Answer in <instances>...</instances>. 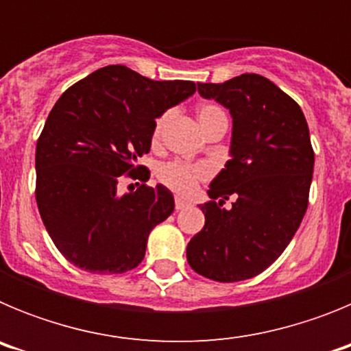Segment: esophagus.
<instances>
[{"label": "esophagus", "mask_w": 351, "mask_h": 351, "mask_svg": "<svg viewBox=\"0 0 351 351\" xmlns=\"http://www.w3.org/2000/svg\"><path fill=\"white\" fill-rule=\"evenodd\" d=\"M184 207H188V202H186V200H182L181 197L176 198V210H181V209H184Z\"/></svg>", "instance_id": "34e87169"}]
</instances>
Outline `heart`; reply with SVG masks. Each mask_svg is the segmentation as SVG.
Returning <instances> with one entry per match:
<instances>
[{"instance_id": "1", "label": "heart", "mask_w": 351, "mask_h": 351, "mask_svg": "<svg viewBox=\"0 0 351 351\" xmlns=\"http://www.w3.org/2000/svg\"><path fill=\"white\" fill-rule=\"evenodd\" d=\"M198 123L200 126L209 125L210 121L216 119L219 116H225L221 108L218 105L206 104L198 108ZM167 116H161L160 119L156 121L154 125V137H158L161 132V126L165 123ZM210 173V169L207 165H191V163H186V161H170V163H165L161 165L160 170H158V179H160L167 188H170L172 191L179 195H191L197 188V184L202 179H206Z\"/></svg>"}]
</instances>
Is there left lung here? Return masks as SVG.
I'll use <instances>...</instances> for the list:
<instances>
[{"label": "left lung", "mask_w": 351, "mask_h": 351, "mask_svg": "<svg viewBox=\"0 0 351 351\" xmlns=\"http://www.w3.org/2000/svg\"><path fill=\"white\" fill-rule=\"evenodd\" d=\"M198 93L230 110L232 158L210 182V200L200 206L206 225L186 258L209 280H250L278 260L308 209L315 167L308 123L295 100L256 73L198 84Z\"/></svg>", "instance_id": "8db88e82"}]
</instances>
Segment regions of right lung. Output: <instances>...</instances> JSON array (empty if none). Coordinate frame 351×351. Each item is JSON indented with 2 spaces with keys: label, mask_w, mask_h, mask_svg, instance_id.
Instances as JSON below:
<instances>
[{
  "label": "right lung",
  "mask_w": 351,
  "mask_h": 351,
  "mask_svg": "<svg viewBox=\"0 0 351 351\" xmlns=\"http://www.w3.org/2000/svg\"><path fill=\"white\" fill-rule=\"evenodd\" d=\"M197 91L191 80H151L123 64L93 71L61 95L36 142V204L61 255L95 274H123L144 260L147 237L173 213L165 186L138 165L156 117Z\"/></svg>",
  "instance_id": "right-lung-1"
}]
</instances>
